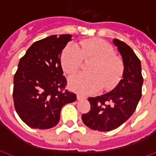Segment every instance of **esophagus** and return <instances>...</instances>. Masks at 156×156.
Segmentation results:
<instances>
[{
    "label": "esophagus",
    "mask_w": 156,
    "mask_h": 156,
    "mask_svg": "<svg viewBox=\"0 0 156 156\" xmlns=\"http://www.w3.org/2000/svg\"><path fill=\"white\" fill-rule=\"evenodd\" d=\"M77 98H78V100H82V99H85L86 97L81 94H77Z\"/></svg>",
    "instance_id": "34e87169"
}]
</instances>
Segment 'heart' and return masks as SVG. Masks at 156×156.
I'll return each instance as SVG.
<instances>
[{"label":"heart","mask_w":156,"mask_h":156,"mask_svg":"<svg viewBox=\"0 0 156 156\" xmlns=\"http://www.w3.org/2000/svg\"><path fill=\"white\" fill-rule=\"evenodd\" d=\"M83 59H94V62L88 67L89 73H78L69 78L68 85L72 90L85 95L94 94L100 88L108 91L122 78L124 63L107 41L89 39L82 41L79 47L68 43L62 52V67L67 73H74L81 68Z\"/></svg>","instance_id":"b5f03b06"}]
</instances>
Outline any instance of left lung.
I'll return each mask as SVG.
<instances>
[{"instance_id": "left-lung-1", "label": "left lung", "mask_w": 156, "mask_h": 156, "mask_svg": "<svg viewBox=\"0 0 156 156\" xmlns=\"http://www.w3.org/2000/svg\"><path fill=\"white\" fill-rule=\"evenodd\" d=\"M124 63L123 78L111 92L90 97V110L82 115L83 124L94 130L106 132L117 129L128 120L141 98L143 77L141 63L132 48L114 39Z\"/></svg>"}]
</instances>
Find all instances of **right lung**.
I'll return each instance as SVG.
<instances>
[{
    "mask_svg": "<svg viewBox=\"0 0 156 156\" xmlns=\"http://www.w3.org/2000/svg\"><path fill=\"white\" fill-rule=\"evenodd\" d=\"M71 38L69 34H62L35 41L19 61L13 81V100L17 115L29 127H54L62 108L77 99L75 94L64 90L67 80L60 60L62 49Z\"/></svg>",
    "mask_w": 156,
    "mask_h": 156,
    "instance_id": "1",
    "label": "right lung"
}]
</instances>
